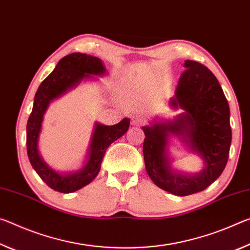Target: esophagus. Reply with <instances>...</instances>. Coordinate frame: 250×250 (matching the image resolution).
Segmentation results:
<instances>
[{
  "mask_svg": "<svg viewBox=\"0 0 250 250\" xmlns=\"http://www.w3.org/2000/svg\"><path fill=\"white\" fill-rule=\"evenodd\" d=\"M146 123H147L146 118L143 116H136L132 120V125L134 126H144L146 125Z\"/></svg>",
  "mask_w": 250,
  "mask_h": 250,
  "instance_id": "obj_1",
  "label": "esophagus"
}]
</instances>
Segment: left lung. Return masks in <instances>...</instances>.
Here are the masks:
<instances>
[{"label": "left lung", "instance_id": "8db88e82", "mask_svg": "<svg viewBox=\"0 0 250 250\" xmlns=\"http://www.w3.org/2000/svg\"><path fill=\"white\" fill-rule=\"evenodd\" d=\"M170 107L184 112L169 121L143 126L146 171L162 189L177 196L202 191L214 183L226 166L231 144L230 110L216 76L203 64L185 61ZM175 134L204 161V168L188 175L171 168L168 138Z\"/></svg>", "mask_w": 250, "mask_h": 250}]
</instances>
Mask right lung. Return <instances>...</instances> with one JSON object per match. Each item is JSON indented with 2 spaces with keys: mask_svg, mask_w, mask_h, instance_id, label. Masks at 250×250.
Here are the masks:
<instances>
[{
  "mask_svg": "<svg viewBox=\"0 0 250 250\" xmlns=\"http://www.w3.org/2000/svg\"><path fill=\"white\" fill-rule=\"evenodd\" d=\"M105 72L104 65L98 57L83 53H72L57 63L54 71L41 83L35 94L33 109L26 125L27 156L42 181L60 193L68 194L79 190L96 177L106 149L127 132L130 121L129 118H124L112 126L95 123L84 166L75 173L60 174L44 162L39 152V137L44 114L55 98L74 88L83 80L91 79V75L101 76Z\"/></svg>",
  "mask_w": 250,
  "mask_h": 250,
  "instance_id": "1",
  "label": "right lung"
}]
</instances>
